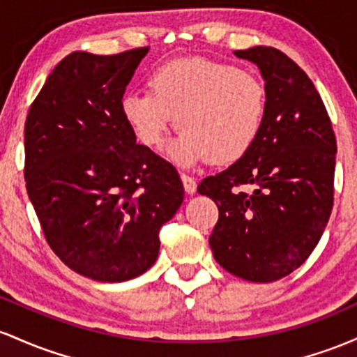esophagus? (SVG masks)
Listing matches in <instances>:
<instances>
[{
    "mask_svg": "<svg viewBox=\"0 0 357 357\" xmlns=\"http://www.w3.org/2000/svg\"><path fill=\"white\" fill-rule=\"evenodd\" d=\"M180 178H182L183 189H185L187 194H195V190H197V182H195V178L187 174H180Z\"/></svg>",
    "mask_w": 357,
    "mask_h": 357,
    "instance_id": "34e87169",
    "label": "esophagus"
}]
</instances>
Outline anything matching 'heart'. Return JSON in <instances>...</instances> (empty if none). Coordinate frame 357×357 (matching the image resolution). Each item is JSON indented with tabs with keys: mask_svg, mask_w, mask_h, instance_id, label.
<instances>
[{
	"mask_svg": "<svg viewBox=\"0 0 357 357\" xmlns=\"http://www.w3.org/2000/svg\"><path fill=\"white\" fill-rule=\"evenodd\" d=\"M150 89L123 96V119L139 143L153 148L177 116L182 131L167 146V157L180 167L209 158L236 162L261 133L266 91L250 70L202 57L180 59L151 74Z\"/></svg>",
	"mask_w": 357,
	"mask_h": 357,
	"instance_id": "obj_1",
	"label": "heart"
}]
</instances>
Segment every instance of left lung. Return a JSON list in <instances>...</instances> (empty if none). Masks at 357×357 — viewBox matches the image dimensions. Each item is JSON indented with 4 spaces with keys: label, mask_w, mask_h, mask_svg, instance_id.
Segmentation results:
<instances>
[{
    "label": "left lung",
    "mask_w": 357,
    "mask_h": 357,
    "mask_svg": "<svg viewBox=\"0 0 357 357\" xmlns=\"http://www.w3.org/2000/svg\"><path fill=\"white\" fill-rule=\"evenodd\" d=\"M265 81L261 133L244 157L207 177L199 194L218 204L209 244L224 270L248 282L283 278L305 263L334 204L335 136L317 89L273 47L236 50ZM254 187L239 192L238 186Z\"/></svg>",
    "instance_id": "left-lung-1"
}]
</instances>
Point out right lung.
<instances>
[{
    "instance_id": "add662e5",
    "label": "right lung",
    "mask_w": 357,
    "mask_h": 357,
    "mask_svg": "<svg viewBox=\"0 0 357 357\" xmlns=\"http://www.w3.org/2000/svg\"><path fill=\"white\" fill-rule=\"evenodd\" d=\"M146 52H72L26 116L25 182L40 226L54 253L96 282L150 270L160 227L183 200L177 170L136 145L119 106Z\"/></svg>"
}]
</instances>
